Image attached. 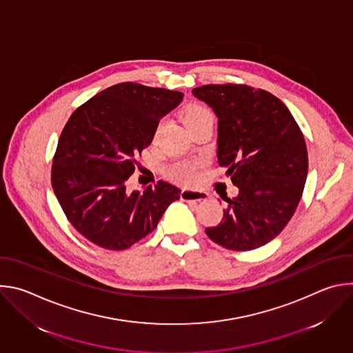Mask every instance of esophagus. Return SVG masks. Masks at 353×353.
Returning <instances> with one entry per match:
<instances>
[{"instance_id":"34e87169","label":"esophagus","mask_w":353,"mask_h":353,"mask_svg":"<svg viewBox=\"0 0 353 353\" xmlns=\"http://www.w3.org/2000/svg\"><path fill=\"white\" fill-rule=\"evenodd\" d=\"M180 198H181L183 201H187V203H196V201L207 199V194L201 192V191H196V190L184 188V190H181Z\"/></svg>"}]
</instances>
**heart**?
Returning <instances> with one entry per match:
<instances>
[{
    "mask_svg": "<svg viewBox=\"0 0 353 353\" xmlns=\"http://www.w3.org/2000/svg\"><path fill=\"white\" fill-rule=\"evenodd\" d=\"M183 120L188 130L203 123H214V113L204 105L192 103L183 112ZM159 130V128H158ZM198 165L194 162H177L168 169V174L172 180L183 184H190L196 179Z\"/></svg>",
    "mask_w": 353,
    "mask_h": 353,
    "instance_id": "obj_1",
    "label": "heart"
}]
</instances>
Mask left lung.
<instances>
[{
	"label": "left lung",
	"instance_id": "8db88e82",
	"mask_svg": "<svg viewBox=\"0 0 353 353\" xmlns=\"http://www.w3.org/2000/svg\"><path fill=\"white\" fill-rule=\"evenodd\" d=\"M218 117V163L239 188L208 237L248 251L275 239L293 216L307 179L305 137L288 108L267 90L247 85L192 89Z\"/></svg>",
	"mask_w": 353,
	"mask_h": 353
}]
</instances>
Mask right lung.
I'll use <instances>...</instances> for the list:
<instances>
[{"label": "right lung", "mask_w": 353, "mask_h": 353, "mask_svg": "<svg viewBox=\"0 0 353 353\" xmlns=\"http://www.w3.org/2000/svg\"><path fill=\"white\" fill-rule=\"evenodd\" d=\"M183 93L123 82L79 106L59 139L52 185L71 225L89 241L125 250L154 232L180 188L161 180L127 191L135 157L150 145L162 117Z\"/></svg>", "instance_id": "right-lung-1"}]
</instances>
